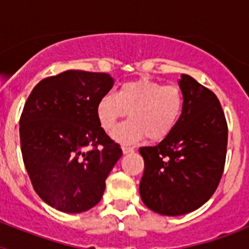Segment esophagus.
<instances>
[{
	"instance_id": "esophagus-1",
	"label": "esophagus",
	"mask_w": 249,
	"mask_h": 249,
	"mask_svg": "<svg viewBox=\"0 0 249 249\" xmlns=\"http://www.w3.org/2000/svg\"><path fill=\"white\" fill-rule=\"evenodd\" d=\"M135 151V148L133 147H129V146H122V152L124 153V155H127V153H131V152Z\"/></svg>"
}]
</instances>
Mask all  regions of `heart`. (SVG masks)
<instances>
[{
	"label": "heart",
	"mask_w": 249,
	"mask_h": 249,
	"mask_svg": "<svg viewBox=\"0 0 249 249\" xmlns=\"http://www.w3.org/2000/svg\"><path fill=\"white\" fill-rule=\"evenodd\" d=\"M184 98L177 85L163 86L152 80L124 82L117 94L108 93L97 103L100 124L111 131L128 112L131 120L112 132V137L123 143L147 138L160 141L172 132L183 111Z\"/></svg>",
	"instance_id": "1"
}]
</instances>
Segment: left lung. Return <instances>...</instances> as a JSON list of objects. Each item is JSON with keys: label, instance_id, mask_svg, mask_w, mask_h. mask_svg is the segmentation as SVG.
Instances as JSON below:
<instances>
[{"label": "left lung", "instance_id": "obj_1", "mask_svg": "<svg viewBox=\"0 0 249 249\" xmlns=\"http://www.w3.org/2000/svg\"><path fill=\"white\" fill-rule=\"evenodd\" d=\"M183 111L167 137L141 147L143 203L163 215L196 211L212 197L223 173L228 128L218 98L188 74L178 81Z\"/></svg>", "mask_w": 249, "mask_h": 249}]
</instances>
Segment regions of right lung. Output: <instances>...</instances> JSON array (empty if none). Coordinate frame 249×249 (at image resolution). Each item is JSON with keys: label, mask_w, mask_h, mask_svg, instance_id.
I'll return each instance as SVG.
<instances>
[{"label": "right lung", "mask_w": 249, "mask_h": 249, "mask_svg": "<svg viewBox=\"0 0 249 249\" xmlns=\"http://www.w3.org/2000/svg\"><path fill=\"white\" fill-rule=\"evenodd\" d=\"M113 82L107 73L70 70L37 83L26 101L19 118L23 163L37 195L61 212L96 206L122 156L96 113Z\"/></svg>", "instance_id": "right-lung-1"}]
</instances>
